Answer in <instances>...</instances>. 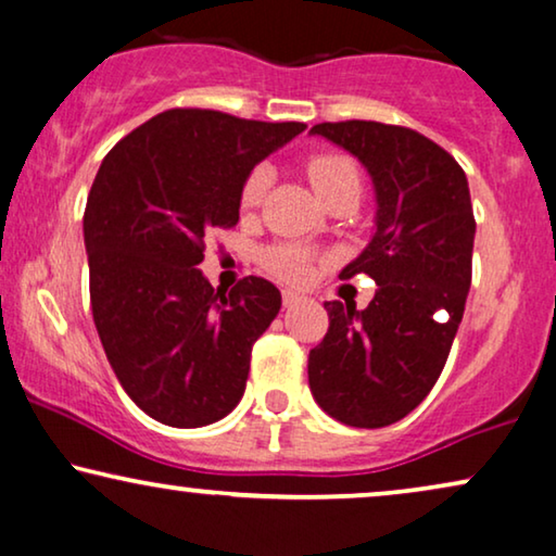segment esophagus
Listing matches in <instances>:
<instances>
[{
	"instance_id": "obj_1",
	"label": "esophagus",
	"mask_w": 556,
	"mask_h": 556,
	"mask_svg": "<svg viewBox=\"0 0 556 556\" xmlns=\"http://www.w3.org/2000/svg\"><path fill=\"white\" fill-rule=\"evenodd\" d=\"M281 302H285V307H294V304L304 302V296L292 292V289H285V292H281Z\"/></svg>"
}]
</instances>
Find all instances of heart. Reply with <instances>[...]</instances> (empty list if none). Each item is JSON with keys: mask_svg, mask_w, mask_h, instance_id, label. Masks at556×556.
Instances as JSON below:
<instances>
[{"mask_svg": "<svg viewBox=\"0 0 556 556\" xmlns=\"http://www.w3.org/2000/svg\"><path fill=\"white\" fill-rule=\"evenodd\" d=\"M307 178L312 189L319 193L325 203L338 197L342 191H357L359 193V168L350 155L342 153H317L309 155L304 163ZM271 184V170L267 166H256L252 174L247 176L244 186H241V206L256 208L262 206L264 197H267ZM262 267L269 271L271 277L289 285H307L315 275V267L319 256L296 241H277L260 254Z\"/></svg>", "mask_w": 556, "mask_h": 556, "instance_id": "heart-1", "label": "heart"}]
</instances>
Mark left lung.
I'll return each instance as SVG.
<instances>
[{"instance_id":"obj_1","label":"left lung","mask_w":556,"mask_h":556,"mask_svg":"<svg viewBox=\"0 0 556 556\" xmlns=\"http://www.w3.org/2000/svg\"><path fill=\"white\" fill-rule=\"evenodd\" d=\"M309 132L357 155L378 197L370 244L340 271L367 275L378 292L365 309L325 302L309 390L340 424L382 428L424 403L448 359L471 287V193L456 159L413 128L340 121Z\"/></svg>"}]
</instances>
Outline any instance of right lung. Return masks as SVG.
<instances>
[{"label": "right lung", "mask_w": 556, "mask_h": 556, "mask_svg": "<svg viewBox=\"0 0 556 556\" xmlns=\"http://www.w3.org/2000/svg\"><path fill=\"white\" fill-rule=\"evenodd\" d=\"M304 128L174 108L100 163L83 216L92 319L115 378L159 424H216L244 395L281 294L262 277L224 292L197 267L203 239L237 226L252 168Z\"/></svg>", "instance_id": "1"}]
</instances>
